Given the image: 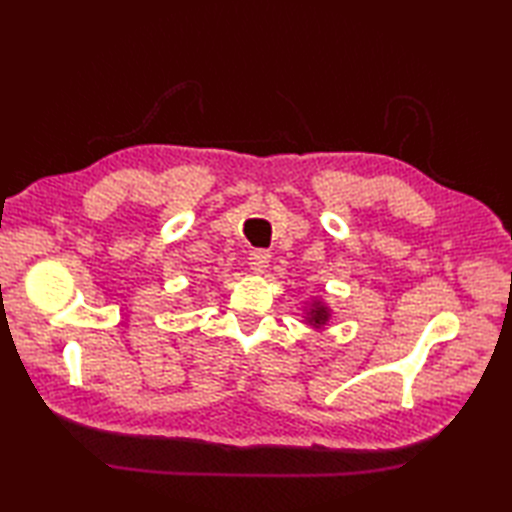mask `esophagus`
I'll return each mask as SVG.
<instances>
[{
    "label": "esophagus",
    "instance_id": "1",
    "mask_svg": "<svg viewBox=\"0 0 512 512\" xmlns=\"http://www.w3.org/2000/svg\"><path fill=\"white\" fill-rule=\"evenodd\" d=\"M248 264H250V270H255V273H264V270L270 264V253H268V250H264V248L250 250Z\"/></svg>",
    "mask_w": 512,
    "mask_h": 512
}]
</instances>
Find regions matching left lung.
<instances>
[{
    "mask_svg": "<svg viewBox=\"0 0 512 512\" xmlns=\"http://www.w3.org/2000/svg\"><path fill=\"white\" fill-rule=\"evenodd\" d=\"M325 321H328V310H325L323 306L314 308V310L310 312V323H314V325H321V323H325Z\"/></svg>",
    "mask_w": 512,
    "mask_h": 512,
    "instance_id": "1",
    "label": "left lung"
}]
</instances>
